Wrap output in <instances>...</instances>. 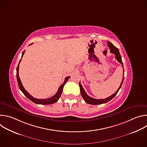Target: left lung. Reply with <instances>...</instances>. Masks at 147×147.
Segmentation results:
<instances>
[{"label": "left lung", "mask_w": 147, "mask_h": 147, "mask_svg": "<svg viewBox=\"0 0 147 147\" xmlns=\"http://www.w3.org/2000/svg\"><path fill=\"white\" fill-rule=\"evenodd\" d=\"M108 47L110 48V52L112 53L115 54L116 59L122 65L123 68V62H122V60H121V55H120V54L119 53V49L116 47H115L111 42H109V41H108ZM123 70H124V69H123ZM123 80H124V76L123 77V79H122V81H121V83L120 84V87L118 88V90L116 91V92H115L113 95H111L110 96H109V97H108V98H107L105 99H94L93 98H91V97L89 96L87 94V93L86 92L85 90H84L83 87H82L81 84H80V82H79V86H80V87L81 95L82 97L83 98L84 100L86 101V103H87L88 104L94 105H100V104H102V103H107V102H109V100H111L112 99H113L116 96V95L117 94V93L118 92V91H119V90L120 89V88L121 87V85H122V84H123Z\"/></svg>", "instance_id": "8db88e82"}]
</instances>
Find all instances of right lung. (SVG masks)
Wrapping results in <instances>:
<instances>
[{
    "label": "right lung",
    "mask_w": 147,
    "mask_h": 147,
    "mask_svg": "<svg viewBox=\"0 0 147 147\" xmlns=\"http://www.w3.org/2000/svg\"><path fill=\"white\" fill-rule=\"evenodd\" d=\"M32 44H31L30 45H31ZM24 52H25V51L22 53V58L23 57V55L24 54ZM22 58H21L20 60V62L19 63L18 65V66L17 67V82H18V86H19V88L20 89V90L22 91V92L26 96L27 98H28L30 100H31V101H32L33 102H34L35 103H36V104H41V105H51V104H53L55 102H56L60 98V95L62 93V91H63V87L65 85V84L66 83V82L68 81L69 78L70 77V76H68V77H66L65 78V81L59 87V89H58V91L57 92H56V94L53 95V96L49 98H48V99H36V98H34L33 96H32L23 87V85H22V82H21V80L20 79V77H19V76H18V70H19V65H20V63L21 61V60H22Z\"/></svg>",
    "instance_id": "right-lung-1"
}]
</instances>
